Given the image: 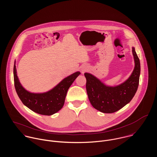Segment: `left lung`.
I'll return each instance as SVG.
<instances>
[{
	"instance_id": "8db88e82",
	"label": "left lung",
	"mask_w": 157,
	"mask_h": 157,
	"mask_svg": "<svg viewBox=\"0 0 157 157\" xmlns=\"http://www.w3.org/2000/svg\"><path fill=\"white\" fill-rule=\"evenodd\" d=\"M135 67L131 75L123 83L115 87L105 85L89 73H85L86 88L92 106L103 113H113L129 103L137 90L140 75V62L132 47Z\"/></svg>"
}]
</instances>
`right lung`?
<instances>
[{"instance_id": "add662e5", "label": "right lung", "mask_w": 157, "mask_h": 157, "mask_svg": "<svg viewBox=\"0 0 157 157\" xmlns=\"http://www.w3.org/2000/svg\"><path fill=\"white\" fill-rule=\"evenodd\" d=\"M76 72L63 79L52 90L43 94H33L25 90L21 85L14 65V81L16 92L23 105L31 111L45 115H51L60 110L65 103L67 90L79 75Z\"/></svg>"}]
</instances>
